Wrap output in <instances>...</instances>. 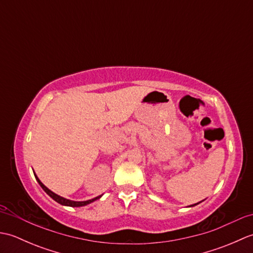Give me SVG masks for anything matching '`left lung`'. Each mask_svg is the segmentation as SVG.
<instances>
[{
  "label": "left lung",
  "mask_w": 253,
  "mask_h": 253,
  "mask_svg": "<svg viewBox=\"0 0 253 253\" xmlns=\"http://www.w3.org/2000/svg\"><path fill=\"white\" fill-rule=\"evenodd\" d=\"M197 204H198V203H196V204H192V206H191V207H193V206H197Z\"/></svg>",
  "instance_id": "left-lung-1"
}]
</instances>
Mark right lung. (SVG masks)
Masks as SVG:
<instances>
[{"label": "right lung", "instance_id": "right-lung-1", "mask_svg": "<svg viewBox=\"0 0 253 253\" xmlns=\"http://www.w3.org/2000/svg\"><path fill=\"white\" fill-rule=\"evenodd\" d=\"M36 176V175H35ZM36 179L38 180V182H39V185L41 186V188L42 189H43L47 195H49L53 200H55L56 202H58L60 204H62V206H67V207H84V206H87V204H89V203H91V202H93V201H95V200H98V199L101 197V196H99V197H96V198H94V199H91V200H88V201H72V200H68V199H65V198H63V197H60V196H57L56 193H54V192H52L50 189H47V188L42 184V182L40 181V179L38 178V177L36 176Z\"/></svg>", "mask_w": 253, "mask_h": 253}]
</instances>
